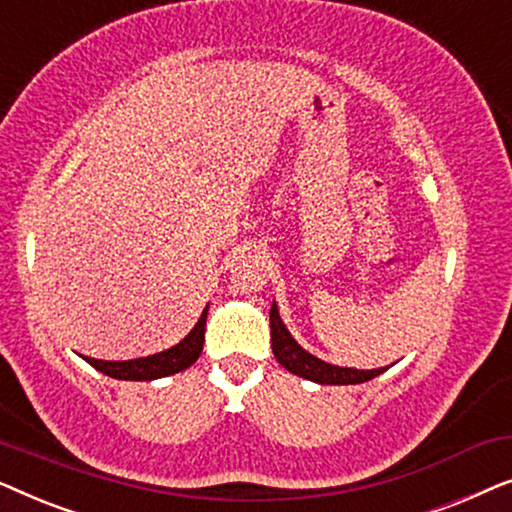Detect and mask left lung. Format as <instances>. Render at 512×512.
<instances>
[{"instance_id": "obj_1", "label": "left lung", "mask_w": 512, "mask_h": 512, "mask_svg": "<svg viewBox=\"0 0 512 512\" xmlns=\"http://www.w3.org/2000/svg\"><path fill=\"white\" fill-rule=\"evenodd\" d=\"M270 340H272L275 359L282 363L289 373L305 377V380L319 382V384H361V382L373 380V377L382 375L384 370H387V368H377V370L340 368L317 359V356L307 354L305 349L291 338V333L286 331L282 319H279V310L275 303L270 307Z\"/></svg>"}]
</instances>
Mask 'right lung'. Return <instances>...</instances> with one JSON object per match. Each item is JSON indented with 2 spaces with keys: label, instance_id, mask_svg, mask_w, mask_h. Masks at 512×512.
<instances>
[{
  "label": "right lung",
  "instance_id": "obj_1",
  "mask_svg": "<svg viewBox=\"0 0 512 512\" xmlns=\"http://www.w3.org/2000/svg\"><path fill=\"white\" fill-rule=\"evenodd\" d=\"M205 324L207 307L193 331L188 333L179 345L165 349V352L144 356V359L135 361H100L88 359V356H83V359H86L93 368L100 370V373L116 377V380H158V377H167L179 373V370H186L191 363L198 361L202 345H205Z\"/></svg>",
  "mask_w": 512,
  "mask_h": 512
}]
</instances>
